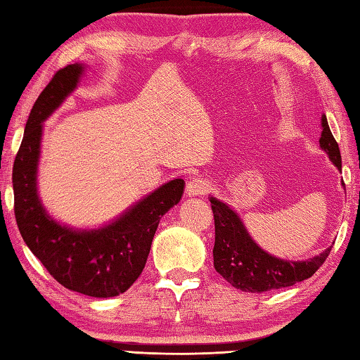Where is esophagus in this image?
Masks as SVG:
<instances>
[{
    "instance_id": "1",
    "label": "esophagus",
    "mask_w": 360,
    "mask_h": 360,
    "mask_svg": "<svg viewBox=\"0 0 360 360\" xmlns=\"http://www.w3.org/2000/svg\"><path fill=\"white\" fill-rule=\"evenodd\" d=\"M210 190V184L207 179L204 178H193L187 182L186 186V195L187 196H201L206 195Z\"/></svg>"
}]
</instances>
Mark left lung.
Masks as SVG:
<instances>
[{
  "label": "left lung",
  "instance_id": "left-lung-1",
  "mask_svg": "<svg viewBox=\"0 0 360 360\" xmlns=\"http://www.w3.org/2000/svg\"><path fill=\"white\" fill-rule=\"evenodd\" d=\"M319 142L334 167L342 172L339 145L329 129L325 114L321 115V136ZM342 186L345 187L343 181ZM209 201L215 220L214 266L217 273H220L232 287L243 292L264 293L301 283L320 269L333 248L329 246L320 255L304 260L276 257L260 248L234 207L212 195L209 196Z\"/></svg>",
  "mask_w": 360,
  "mask_h": 360
}]
</instances>
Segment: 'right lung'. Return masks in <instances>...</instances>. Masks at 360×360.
Returning a JSON list of instances; mask_svg holds the SVG:
<instances>
[{
    "instance_id": "obj_1",
    "label": "right lung",
    "mask_w": 360,
    "mask_h": 360,
    "mask_svg": "<svg viewBox=\"0 0 360 360\" xmlns=\"http://www.w3.org/2000/svg\"><path fill=\"white\" fill-rule=\"evenodd\" d=\"M84 73L82 62L59 70L32 105L12 170L15 218L27 248L59 284L112 298L142 274L160 218L181 201L186 182H165L98 228L70 226L48 212L37 182L44 123L81 86Z\"/></svg>"
}]
</instances>
